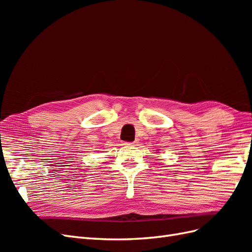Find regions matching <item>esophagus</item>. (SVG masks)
Instances as JSON below:
<instances>
[{
  "label": "esophagus",
  "mask_w": 252,
  "mask_h": 252,
  "mask_svg": "<svg viewBox=\"0 0 252 252\" xmlns=\"http://www.w3.org/2000/svg\"><path fill=\"white\" fill-rule=\"evenodd\" d=\"M122 145H125V146H134L135 142H130V143H129V142H123V144H122Z\"/></svg>",
  "instance_id": "1"
}]
</instances>
